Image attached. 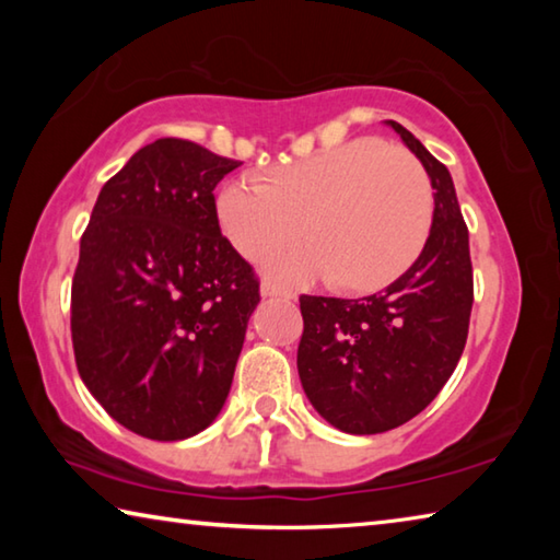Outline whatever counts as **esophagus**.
Here are the masks:
<instances>
[{
	"label": "esophagus",
	"mask_w": 560,
	"mask_h": 560,
	"mask_svg": "<svg viewBox=\"0 0 560 560\" xmlns=\"http://www.w3.org/2000/svg\"><path fill=\"white\" fill-rule=\"evenodd\" d=\"M261 296L264 299H296L293 296V291H287V289H281V287H277V283H271V281H264L261 283Z\"/></svg>",
	"instance_id": "1"
}]
</instances>
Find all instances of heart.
Returning a JSON list of instances; mask_svg holds the SVG:
<instances>
[{
  "label": "heart",
  "instance_id": "1",
  "mask_svg": "<svg viewBox=\"0 0 560 560\" xmlns=\"http://www.w3.org/2000/svg\"><path fill=\"white\" fill-rule=\"evenodd\" d=\"M430 177L412 153L363 138L279 170L271 185L242 177L217 197L226 240L246 259L314 236L318 246L267 264L287 283L334 279L373 291L417 259L432 224Z\"/></svg>",
  "mask_w": 560,
  "mask_h": 560
}]
</instances>
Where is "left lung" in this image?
Wrapping results in <instances>:
<instances>
[{"mask_svg": "<svg viewBox=\"0 0 560 560\" xmlns=\"http://www.w3.org/2000/svg\"><path fill=\"white\" fill-rule=\"evenodd\" d=\"M434 189L430 236L390 287L363 299L301 296L299 377L314 410L348 434H377L420 415L450 381L474 301L469 232L450 170L400 122Z\"/></svg>", "mask_w": 560, "mask_h": 560, "instance_id": "obj_1", "label": "left lung"}]
</instances>
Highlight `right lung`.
Wrapping results in <instances>:
<instances>
[{
	"instance_id": "add662e5",
	"label": "right lung",
	"mask_w": 560,
	"mask_h": 560,
	"mask_svg": "<svg viewBox=\"0 0 560 560\" xmlns=\"http://www.w3.org/2000/svg\"><path fill=\"white\" fill-rule=\"evenodd\" d=\"M242 163L179 138L140 148L98 192L71 287L75 365L140 438L210 428L230 395L259 281L217 222Z\"/></svg>"
}]
</instances>
